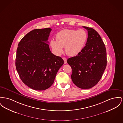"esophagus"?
<instances>
[{
  "instance_id": "esophagus-1",
  "label": "esophagus",
  "mask_w": 123,
  "mask_h": 123,
  "mask_svg": "<svg viewBox=\"0 0 123 123\" xmlns=\"http://www.w3.org/2000/svg\"><path fill=\"white\" fill-rule=\"evenodd\" d=\"M63 60H64V63H65V64H66L67 63V59L65 58H63Z\"/></svg>"
}]
</instances>
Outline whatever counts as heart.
I'll list each match as a JSON object with an SVG mask.
<instances>
[{
  "instance_id": "b5f03b06",
  "label": "heart",
  "mask_w": 123,
  "mask_h": 123,
  "mask_svg": "<svg viewBox=\"0 0 123 123\" xmlns=\"http://www.w3.org/2000/svg\"><path fill=\"white\" fill-rule=\"evenodd\" d=\"M87 37L86 31L83 29H64L57 33L56 41L51 40L50 45L52 50L57 55L62 53L63 48H65L67 55L75 56L84 48Z\"/></svg>"
}]
</instances>
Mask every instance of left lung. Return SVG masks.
I'll return each instance as SVG.
<instances>
[{"label": "left lung", "instance_id": "obj_1", "mask_svg": "<svg viewBox=\"0 0 123 123\" xmlns=\"http://www.w3.org/2000/svg\"><path fill=\"white\" fill-rule=\"evenodd\" d=\"M88 31L86 46L78 55L69 58L67 63L72 69L73 83L81 89H90L101 79L107 65L106 51L101 37L92 28Z\"/></svg>", "mask_w": 123, "mask_h": 123}]
</instances>
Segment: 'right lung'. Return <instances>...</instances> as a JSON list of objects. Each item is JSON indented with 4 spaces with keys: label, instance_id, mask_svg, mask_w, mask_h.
<instances>
[{
    "label": "right lung",
    "instance_id": "add662e5",
    "mask_svg": "<svg viewBox=\"0 0 123 123\" xmlns=\"http://www.w3.org/2000/svg\"><path fill=\"white\" fill-rule=\"evenodd\" d=\"M50 28L34 29L18 44L15 65L22 82L32 89L43 91L54 83L63 59L51 53L47 41Z\"/></svg>",
    "mask_w": 123,
    "mask_h": 123
}]
</instances>
